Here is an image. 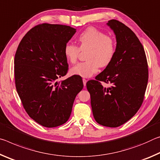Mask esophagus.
<instances>
[{"instance_id":"1","label":"esophagus","mask_w":160,"mask_h":160,"mask_svg":"<svg viewBox=\"0 0 160 160\" xmlns=\"http://www.w3.org/2000/svg\"><path fill=\"white\" fill-rule=\"evenodd\" d=\"M86 82H87V80L85 79V78H83V86H86Z\"/></svg>"}]
</instances>
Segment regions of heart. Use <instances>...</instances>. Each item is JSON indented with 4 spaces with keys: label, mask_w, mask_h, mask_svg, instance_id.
<instances>
[{
    "label": "heart",
    "mask_w": 160,
    "mask_h": 160,
    "mask_svg": "<svg viewBox=\"0 0 160 160\" xmlns=\"http://www.w3.org/2000/svg\"><path fill=\"white\" fill-rule=\"evenodd\" d=\"M79 48L72 42H67L64 48L65 58L71 64H75L80 52L87 51V61L79 63L70 70L72 75L89 78L98 72L99 67H106L111 64L116 54V42L111 37L102 31L90 27L78 37Z\"/></svg>",
    "instance_id": "1"
}]
</instances>
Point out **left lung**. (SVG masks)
I'll use <instances>...</instances> for the list:
<instances>
[{
	"label": "left lung",
	"instance_id": "left-lung-1",
	"mask_svg": "<svg viewBox=\"0 0 160 160\" xmlns=\"http://www.w3.org/2000/svg\"><path fill=\"white\" fill-rule=\"evenodd\" d=\"M107 25L116 39L112 61L96 80L86 83L94 118L98 124L116 128L135 116L142 103L148 82V66L143 46L130 29L116 20ZM100 81L109 82L103 88Z\"/></svg>",
	"mask_w": 160,
	"mask_h": 160
}]
</instances>
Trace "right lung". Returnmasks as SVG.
I'll use <instances>...</instances> for the list:
<instances>
[{
  "instance_id": "obj_1",
  "label": "right lung",
  "mask_w": 160,
  "mask_h": 160,
  "mask_svg": "<svg viewBox=\"0 0 160 160\" xmlns=\"http://www.w3.org/2000/svg\"><path fill=\"white\" fill-rule=\"evenodd\" d=\"M76 30L63 25H38L23 37L15 53L17 92L29 116L44 127L65 123L83 87L82 78L76 75L56 82L67 74L64 48Z\"/></svg>"
}]
</instances>
